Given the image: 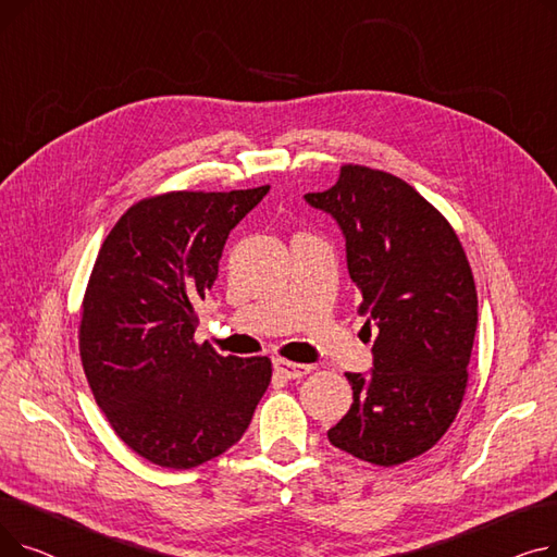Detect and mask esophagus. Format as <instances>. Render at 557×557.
<instances>
[{
	"label": "esophagus",
	"mask_w": 557,
	"mask_h": 557,
	"mask_svg": "<svg viewBox=\"0 0 557 557\" xmlns=\"http://www.w3.org/2000/svg\"><path fill=\"white\" fill-rule=\"evenodd\" d=\"M273 368L277 374L286 376V379H300L305 374L311 372V366H305V363H294V361H286V359H275L273 361Z\"/></svg>",
	"instance_id": "34e87169"
}]
</instances>
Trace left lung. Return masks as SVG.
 <instances>
[{"label": "left lung", "mask_w": 557, "mask_h": 557, "mask_svg": "<svg viewBox=\"0 0 557 557\" xmlns=\"http://www.w3.org/2000/svg\"><path fill=\"white\" fill-rule=\"evenodd\" d=\"M345 237L347 271L372 370L345 372L352 406L330 443L393 467L431 449L454 422L470 366L479 300L454 227L397 175L345 164L327 191L307 194Z\"/></svg>", "instance_id": "obj_1"}]
</instances>
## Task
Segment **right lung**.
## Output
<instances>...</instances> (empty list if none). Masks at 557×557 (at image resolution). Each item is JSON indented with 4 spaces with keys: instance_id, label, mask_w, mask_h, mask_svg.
Segmentation results:
<instances>
[{
    "instance_id": "add662e5",
    "label": "right lung",
    "mask_w": 557,
    "mask_h": 557,
    "mask_svg": "<svg viewBox=\"0 0 557 557\" xmlns=\"http://www.w3.org/2000/svg\"><path fill=\"white\" fill-rule=\"evenodd\" d=\"M269 189L144 198L95 261L78 330L87 384L114 433L160 467L191 470L237 445L271 384L267 357L194 343L227 234Z\"/></svg>"
}]
</instances>
